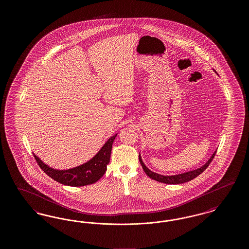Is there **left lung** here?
<instances>
[{
  "mask_svg": "<svg viewBox=\"0 0 249 249\" xmlns=\"http://www.w3.org/2000/svg\"><path fill=\"white\" fill-rule=\"evenodd\" d=\"M215 153H216V151L213 152V154L211 156V158L207 160V162H206L204 165L201 166V167L196 169V170H193V171H190V172H187V173H184V174L177 175V176H162V175H160V174H157V173H154V172L150 171L146 166L144 165V163L142 162L141 155H139V160H140V163H141V165H142L144 173H145L146 176H148L149 178L154 179V180L158 181V182H160V183L171 184V185H177V184H182V183L189 182L190 180H192V179L197 178L198 176H200L201 173H202V172L209 166V164L211 163V161L213 160V157H214Z\"/></svg>",
  "mask_w": 249,
  "mask_h": 249,
  "instance_id": "1",
  "label": "left lung"
}]
</instances>
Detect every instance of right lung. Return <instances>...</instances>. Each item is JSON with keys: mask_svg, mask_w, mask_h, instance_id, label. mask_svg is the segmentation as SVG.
Returning a JSON list of instances; mask_svg holds the SVG:
<instances>
[{"mask_svg": "<svg viewBox=\"0 0 249 249\" xmlns=\"http://www.w3.org/2000/svg\"><path fill=\"white\" fill-rule=\"evenodd\" d=\"M116 137L117 134L110 137L90 160L68 170L53 169L44 163L36 155L34 156L40 168L55 181L70 187H83L97 182L106 174L107 164L110 161L112 145Z\"/></svg>", "mask_w": 249, "mask_h": 249, "instance_id": "add662e5", "label": "right lung"}]
</instances>
